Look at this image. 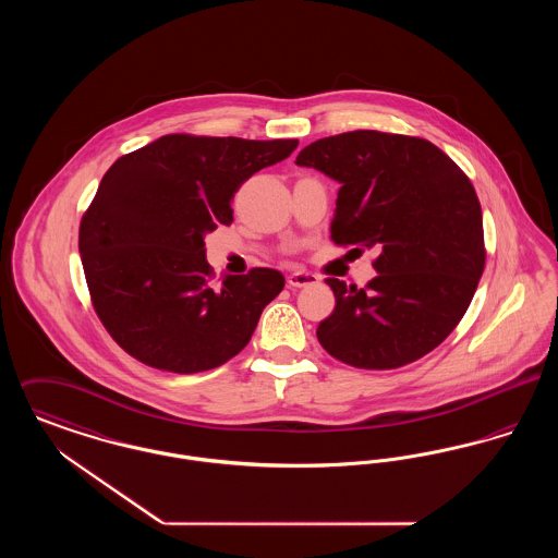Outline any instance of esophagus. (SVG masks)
Listing matches in <instances>:
<instances>
[{
	"instance_id": "obj_1",
	"label": "esophagus",
	"mask_w": 558,
	"mask_h": 558,
	"mask_svg": "<svg viewBox=\"0 0 558 558\" xmlns=\"http://www.w3.org/2000/svg\"><path fill=\"white\" fill-rule=\"evenodd\" d=\"M287 282H289V287H292V289H303V287L318 284L319 276L318 274H312V271H303V269H299V271H292V274H289Z\"/></svg>"
}]
</instances>
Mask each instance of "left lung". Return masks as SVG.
Wrapping results in <instances>:
<instances>
[{"instance_id":"1","label":"left lung","mask_w":558,"mask_h":558,"mask_svg":"<svg viewBox=\"0 0 558 558\" xmlns=\"http://www.w3.org/2000/svg\"><path fill=\"white\" fill-rule=\"evenodd\" d=\"M296 165L341 184L332 242L378 251V274L364 289L326 278L337 305L319 322V345L364 371L401 368L441 345L485 267L481 205L466 173L428 140L374 130L322 137Z\"/></svg>"}]
</instances>
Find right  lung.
<instances>
[{
	"label": "right lung",
	"instance_id": "right-lung-1",
	"mask_svg": "<svg viewBox=\"0 0 558 558\" xmlns=\"http://www.w3.org/2000/svg\"><path fill=\"white\" fill-rule=\"evenodd\" d=\"M299 140L169 133L114 160L83 213L92 305L117 345L159 371H211L251 341L284 289L278 269L215 282L205 234L232 223V198Z\"/></svg>",
	"mask_w": 558,
	"mask_h": 558
}]
</instances>
